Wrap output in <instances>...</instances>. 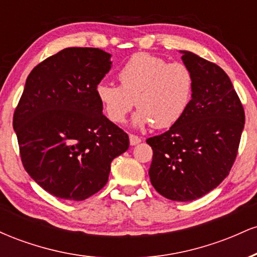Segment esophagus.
Masks as SVG:
<instances>
[{
    "label": "esophagus",
    "instance_id": "34e87169",
    "mask_svg": "<svg viewBox=\"0 0 257 257\" xmlns=\"http://www.w3.org/2000/svg\"><path fill=\"white\" fill-rule=\"evenodd\" d=\"M129 143H131L132 146H135V145H138V144L141 143V139L137 137V135L131 134L129 135Z\"/></svg>",
    "mask_w": 257,
    "mask_h": 257
}]
</instances>
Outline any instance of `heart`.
I'll list each match as a JSON object with an SVG mask.
<instances>
[{"label":"heart","instance_id":"1","mask_svg":"<svg viewBox=\"0 0 257 257\" xmlns=\"http://www.w3.org/2000/svg\"><path fill=\"white\" fill-rule=\"evenodd\" d=\"M119 85L100 82L96 98L111 122L124 123L137 106L134 124L169 128L181 118L192 99L193 73L181 63L169 64L147 53L133 55L117 75Z\"/></svg>","mask_w":257,"mask_h":257}]
</instances>
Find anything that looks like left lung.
I'll list each match as a JSON object with an SVG mask.
<instances>
[{"label": "left lung", "mask_w": 257, "mask_h": 257, "mask_svg": "<svg viewBox=\"0 0 257 257\" xmlns=\"http://www.w3.org/2000/svg\"><path fill=\"white\" fill-rule=\"evenodd\" d=\"M182 61L193 73L187 110L169 131L149 138V175L168 199L191 202L217 187L229 174L239 147L245 113L227 73L191 52Z\"/></svg>", "instance_id": "8db88e82"}]
</instances>
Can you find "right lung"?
<instances>
[{"mask_svg":"<svg viewBox=\"0 0 257 257\" xmlns=\"http://www.w3.org/2000/svg\"><path fill=\"white\" fill-rule=\"evenodd\" d=\"M99 48H65L30 72L14 111L23 166L43 190L84 200L106 185L129 137L102 114L95 88L111 69Z\"/></svg>","mask_w":257,"mask_h":257,"instance_id":"obj_1","label":"right lung"}]
</instances>
